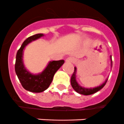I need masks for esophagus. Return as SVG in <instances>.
I'll return each instance as SVG.
<instances>
[{
    "label": "esophagus",
    "mask_w": 124,
    "mask_h": 124,
    "mask_svg": "<svg viewBox=\"0 0 124 124\" xmlns=\"http://www.w3.org/2000/svg\"><path fill=\"white\" fill-rule=\"evenodd\" d=\"M66 61H67V62H68V63H75V61H76V59H75L74 57H70L66 59Z\"/></svg>",
    "instance_id": "esophagus-1"
}]
</instances>
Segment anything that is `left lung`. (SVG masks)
<instances>
[{"label": "left lung", "instance_id": "obj_1", "mask_svg": "<svg viewBox=\"0 0 124 124\" xmlns=\"http://www.w3.org/2000/svg\"><path fill=\"white\" fill-rule=\"evenodd\" d=\"M111 59V67H112V58H111V56H110ZM76 72H77V68L76 67H74V72L72 74V77H71V85H72V88H74V90L76 91V92H78V93L81 94V95H92L93 94L96 92H97L98 91H99L100 90H101L103 87L104 86L106 83H107L108 79L105 81L104 83H102L101 85H100L99 86L95 87V88H84L82 87L81 86L79 85L76 81Z\"/></svg>", "mask_w": 124, "mask_h": 124}]
</instances>
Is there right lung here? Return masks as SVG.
<instances>
[{
    "mask_svg": "<svg viewBox=\"0 0 124 124\" xmlns=\"http://www.w3.org/2000/svg\"><path fill=\"white\" fill-rule=\"evenodd\" d=\"M43 36V34H36L27 38L18 50L16 56L15 67L16 74L23 88L34 93H40L48 88L52 83L55 73L65 63L64 60L50 61L45 70L38 74H31L25 68L23 62V49L31 41Z\"/></svg>",
    "mask_w": 124,
    "mask_h": 124,
    "instance_id": "1",
    "label": "right lung"
}]
</instances>
